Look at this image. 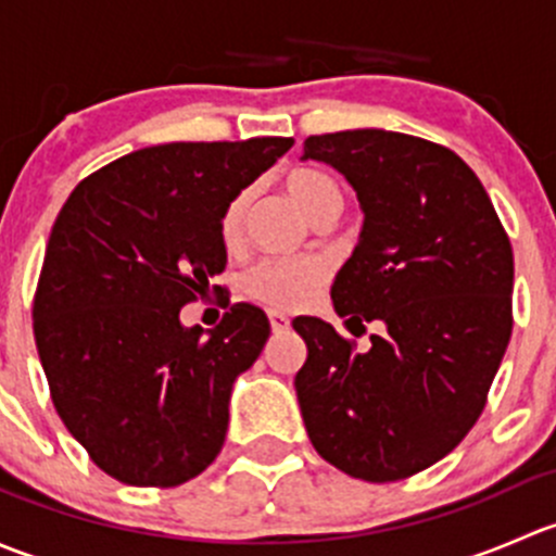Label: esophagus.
Masks as SVG:
<instances>
[{
  "label": "esophagus",
  "mask_w": 556,
  "mask_h": 556,
  "mask_svg": "<svg viewBox=\"0 0 556 556\" xmlns=\"http://www.w3.org/2000/svg\"><path fill=\"white\" fill-rule=\"evenodd\" d=\"M268 323H271L274 333H285L290 328V317L282 312H268Z\"/></svg>",
  "instance_id": "obj_1"
}]
</instances>
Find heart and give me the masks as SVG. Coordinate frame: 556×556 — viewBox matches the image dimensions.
I'll list each match as a JSON object with an SVG mask.
<instances>
[{
  "label": "heart",
  "mask_w": 556,
  "mask_h": 556,
  "mask_svg": "<svg viewBox=\"0 0 556 556\" xmlns=\"http://www.w3.org/2000/svg\"><path fill=\"white\" fill-rule=\"evenodd\" d=\"M285 190L314 223L333 220L344 206V193H341L336 177L323 169H312V166L290 172L285 177ZM247 204H250V193L239 190L223 206L220 223H217L223 244L231 247L242 237ZM325 279H328V263L323 257H261L244 268L239 285H242L247 299L257 301L268 309L290 312L309 304Z\"/></svg>",
  "instance_id": "obj_1"
}]
</instances>
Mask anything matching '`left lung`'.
Wrapping results in <instances>:
<instances>
[{
    "mask_svg": "<svg viewBox=\"0 0 556 556\" xmlns=\"http://www.w3.org/2000/svg\"><path fill=\"white\" fill-rule=\"evenodd\" d=\"M357 190L366 223L330 288L371 346L299 317L295 392L314 450L363 481H397L446 457L481 417L514 328V252L473 169L444 144L357 128L309 137Z\"/></svg>",
    "mask_w": 556,
    "mask_h": 556,
    "instance_id": "8db88e82",
    "label": "left lung"
}]
</instances>
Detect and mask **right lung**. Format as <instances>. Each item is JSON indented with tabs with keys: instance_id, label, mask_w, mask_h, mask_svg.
Returning a JSON list of instances; mask_svg holds the SVG:
<instances>
[{
	"instance_id": "add662e5",
	"label": "right lung",
	"mask_w": 556,
	"mask_h": 556,
	"mask_svg": "<svg viewBox=\"0 0 556 556\" xmlns=\"http://www.w3.org/2000/svg\"><path fill=\"white\" fill-rule=\"evenodd\" d=\"M290 148V137H255L134 150L61 206L35 341L61 422L112 479L177 486L220 454L233 379L271 325L257 306L231 304L204 333L182 328L179 309L226 268L223 206Z\"/></svg>"
}]
</instances>
